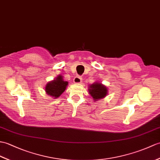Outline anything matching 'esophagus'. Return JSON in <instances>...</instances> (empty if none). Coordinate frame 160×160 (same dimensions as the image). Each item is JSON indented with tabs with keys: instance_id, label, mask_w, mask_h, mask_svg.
Masks as SVG:
<instances>
[{
	"instance_id": "esophagus-1",
	"label": "esophagus",
	"mask_w": 160,
	"mask_h": 160,
	"mask_svg": "<svg viewBox=\"0 0 160 160\" xmlns=\"http://www.w3.org/2000/svg\"><path fill=\"white\" fill-rule=\"evenodd\" d=\"M82 79L81 76H76L75 78H74L73 79V82L76 83V84H80L82 82Z\"/></svg>"
}]
</instances>
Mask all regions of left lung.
Returning <instances> with one entry per match:
<instances>
[{
  "label": "left lung",
  "mask_w": 160,
  "mask_h": 160,
  "mask_svg": "<svg viewBox=\"0 0 160 160\" xmlns=\"http://www.w3.org/2000/svg\"><path fill=\"white\" fill-rule=\"evenodd\" d=\"M88 92L94 101H99L104 98L108 94V88L100 82H95L88 87Z\"/></svg>",
  "instance_id": "left-lung-1"
}]
</instances>
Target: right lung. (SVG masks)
<instances>
[{"label":"right lung","instance_id":"right-lung-1","mask_svg":"<svg viewBox=\"0 0 160 160\" xmlns=\"http://www.w3.org/2000/svg\"><path fill=\"white\" fill-rule=\"evenodd\" d=\"M68 85V82L64 81L62 76L59 75L54 80L49 82L45 87L46 93L52 98H58L65 91Z\"/></svg>","mask_w":160,"mask_h":160}]
</instances>
